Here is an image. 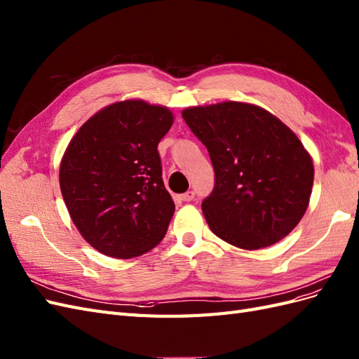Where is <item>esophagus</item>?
I'll return each mask as SVG.
<instances>
[{
  "label": "esophagus",
  "mask_w": 359,
  "mask_h": 359,
  "mask_svg": "<svg viewBox=\"0 0 359 359\" xmlns=\"http://www.w3.org/2000/svg\"><path fill=\"white\" fill-rule=\"evenodd\" d=\"M194 198H196V192H194V191H187L185 194H182V196H180L182 201H192Z\"/></svg>",
  "instance_id": "1"
}]
</instances>
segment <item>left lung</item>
Returning a JSON list of instances; mask_svg holds the SVG:
<instances>
[{
  "mask_svg": "<svg viewBox=\"0 0 359 359\" xmlns=\"http://www.w3.org/2000/svg\"><path fill=\"white\" fill-rule=\"evenodd\" d=\"M182 117L215 170L213 191L201 203L210 230L243 250L287 236L309 208L314 179L299 138L271 112L242 102L187 108Z\"/></svg>",
  "mask_w": 359,
  "mask_h": 359,
  "instance_id": "8db88e82",
  "label": "left lung"
}]
</instances>
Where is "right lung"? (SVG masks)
I'll return each instance as SVG.
<instances>
[{"label":"right lung","instance_id":"obj_1","mask_svg":"<svg viewBox=\"0 0 359 359\" xmlns=\"http://www.w3.org/2000/svg\"><path fill=\"white\" fill-rule=\"evenodd\" d=\"M171 125L168 108L125 100L96 112L72 138L60 188L72 221L99 252L132 259L165 236L174 201L158 144Z\"/></svg>","mask_w":359,"mask_h":359}]
</instances>
